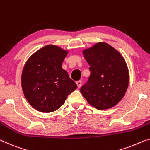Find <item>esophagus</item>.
<instances>
[{
  "instance_id": "34e87169",
  "label": "esophagus",
  "mask_w": 150,
  "mask_h": 150,
  "mask_svg": "<svg viewBox=\"0 0 150 150\" xmlns=\"http://www.w3.org/2000/svg\"><path fill=\"white\" fill-rule=\"evenodd\" d=\"M76 84H77V86H78V88H80V86H81V85H82L81 81H77L76 82Z\"/></svg>"
}]
</instances>
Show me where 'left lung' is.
Returning <instances> with one entry per match:
<instances>
[{
	"instance_id": "obj_1",
	"label": "left lung",
	"mask_w": 150,
	"mask_h": 150,
	"mask_svg": "<svg viewBox=\"0 0 150 150\" xmlns=\"http://www.w3.org/2000/svg\"><path fill=\"white\" fill-rule=\"evenodd\" d=\"M91 75L80 93L90 105L99 110L110 109L125 95L129 71L125 59L117 50L104 42L83 51Z\"/></svg>"
}]
</instances>
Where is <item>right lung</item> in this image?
<instances>
[{"instance_id":"right-lung-1","label":"right lung","mask_w":150,"mask_h":150,"mask_svg":"<svg viewBox=\"0 0 150 150\" xmlns=\"http://www.w3.org/2000/svg\"><path fill=\"white\" fill-rule=\"evenodd\" d=\"M68 52L48 45L27 59L21 76L23 94L34 109L51 112L64 105L77 85L62 68Z\"/></svg>"}]
</instances>
